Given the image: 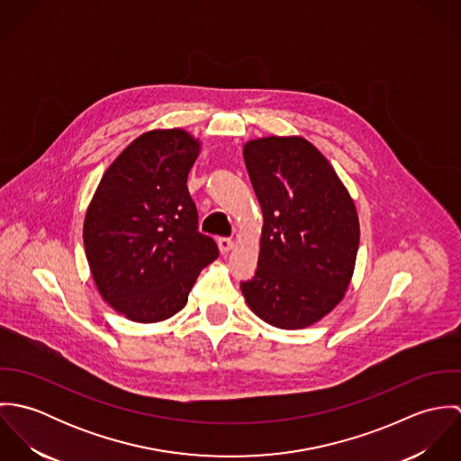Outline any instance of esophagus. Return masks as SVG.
Instances as JSON below:
<instances>
[{
	"instance_id": "34e87169",
	"label": "esophagus",
	"mask_w": 461,
	"mask_h": 461,
	"mask_svg": "<svg viewBox=\"0 0 461 461\" xmlns=\"http://www.w3.org/2000/svg\"><path fill=\"white\" fill-rule=\"evenodd\" d=\"M232 247H234V241L230 238H220L218 240V249H220L221 254H229L232 250Z\"/></svg>"
}]
</instances>
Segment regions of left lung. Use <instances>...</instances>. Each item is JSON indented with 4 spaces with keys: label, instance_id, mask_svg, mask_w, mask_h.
<instances>
[{
    "label": "left lung",
    "instance_id": "8db88e82",
    "mask_svg": "<svg viewBox=\"0 0 461 461\" xmlns=\"http://www.w3.org/2000/svg\"><path fill=\"white\" fill-rule=\"evenodd\" d=\"M243 156L264 223L258 269L241 293L271 327H311L339 305L353 276L360 240L353 198L302 136L250 140Z\"/></svg>",
    "mask_w": 461,
    "mask_h": 461
}]
</instances>
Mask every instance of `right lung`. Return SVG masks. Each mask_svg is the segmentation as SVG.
I'll list each match as a JSON object with an SVG mask.
<instances>
[{
	"mask_svg": "<svg viewBox=\"0 0 461 461\" xmlns=\"http://www.w3.org/2000/svg\"><path fill=\"white\" fill-rule=\"evenodd\" d=\"M198 152L185 130L143 132L108 167L86 209L83 243L97 291L136 323L177 314L218 258L212 238L197 230L186 186Z\"/></svg>",
	"mask_w": 461,
	"mask_h": 461,
	"instance_id": "1",
	"label": "right lung"
}]
</instances>
